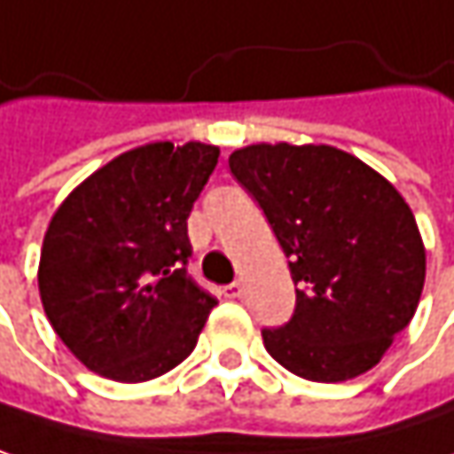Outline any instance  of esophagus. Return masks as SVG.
Segmentation results:
<instances>
[{
  "label": "esophagus",
  "mask_w": 454,
  "mask_h": 454,
  "mask_svg": "<svg viewBox=\"0 0 454 454\" xmlns=\"http://www.w3.org/2000/svg\"><path fill=\"white\" fill-rule=\"evenodd\" d=\"M223 296L226 299H241L244 296V286L241 283H228L226 288H223Z\"/></svg>",
  "instance_id": "esophagus-1"
}]
</instances>
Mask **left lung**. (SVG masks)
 Listing matches in <instances>:
<instances>
[{"mask_svg": "<svg viewBox=\"0 0 454 454\" xmlns=\"http://www.w3.org/2000/svg\"><path fill=\"white\" fill-rule=\"evenodd\" d=\"M228 166L265 210L299 286L291 322L262 333L270 356L311 382L374 369L413 319L427 278L403 194L333 145L254 143Z\"/></svg>", "mask_w": 454, "mask_h": 454, "instance_id": "8db88e82", "label": "left lung"}]
</instances>
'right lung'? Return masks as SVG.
I'll list each match as a JSON object with an SVG mask.
<instances>
[{
	"mask_svg": "<svg viewBox=\"0 0 454 454\" xmlns=\"http://www.w3.org/2000/svg\"><path fill=\"white\" fill-rule=\"evenodd\" d=\"M221 147L147 143L82 184L51 215L38 262L43 311L69 353L114 382L179 366L218 304L186 275V218Z\"/></svg>",
	"mask_w": 454,
	"mask_h": 454,
	"instance_id": "add662e5",
	"label": "right lung"
}]
</instances>
